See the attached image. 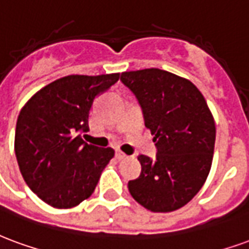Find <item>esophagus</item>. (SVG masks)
<instances>
[{
    "label": "esophagus",
    "instance_id": "obj_1",
    "mask_svg": "<svg viewBox=\"0 0 249 249\" xmlns=\"http://www.w3.org/2000/svg\"><path fill=\"white\" fill-rule=\"evenodd\" d=\"M115 157H117L118 159H124V158H127V155L123 151H121V150H117V152H115Z\"/></svg>",
    "mask_w": 249,
    "mask_h": 249
}]
</instances>
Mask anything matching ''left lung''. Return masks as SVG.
<instances>
[{
	"label": "left lung",
	"instance_id": "8db88e82",
	"mask_svg": "<svg viewBox=\"0 0 249 249\" xmlns=\"http://www.w3.org/2000/svg\"><path fill=\"white\" fill-rule=\"evenodd\" d=\"M121 81L137 97L158 150L155 159L138 157L142 172L128 182V191L150 211H175L196 195L210 174L213 117L197 87L172 72L126 71Z\"/></svg>",
	"mask_w": 249,
	"mask_h": 249
}]
</instances>
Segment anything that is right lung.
<instances>
[{
  "mask_svg": "<svg viewBox=\"0 0 249 249\" xmlns=\"http://www.w3.org/2000/svg\"><path fill=\"white\" fill-rule=\"evenodd\" d=\"M119 72L67 75L41 89L22 107L14 150L19 171L37 196L55 208H71L91 195L114 157L82 139L94 99L118 82Z\"/></svg>",
  "mask_w": 249,
  "mask_h": 249,
  "instance_id": "obj_1",
  "label": "right lung"
}]
</instances>
